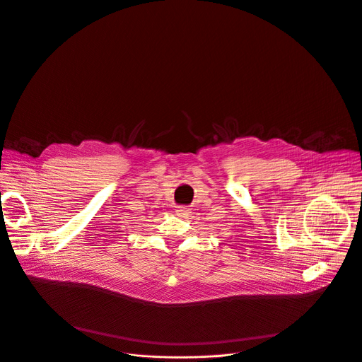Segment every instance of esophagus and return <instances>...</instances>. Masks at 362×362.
<instances>
[{
    "label": "esophagus",
    "mask_w": 362,
    "mask_h": 362,
    "mask_svg": "<svg viewBox=\"0 0 362 362\" xmlns=\"http://www.w3.org/2000/svg\"><path fill=\"white\" fill-rule=\"evenodd\" d=\"M176 214L179 217H189L190 216V209L186 207V206H180L176 209Z\"/></svg>",
    "instance_id": "34e87169"
}]
</instances>
